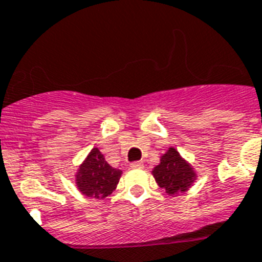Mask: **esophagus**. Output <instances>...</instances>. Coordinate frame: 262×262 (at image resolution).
<instances>
[{
    "instance_id": "obj_1",
    "label": "esophagus",
    "mask_w": 262,
    "mask_h": 262,
    "mask_svg": "<svg viewBox=\"0 0 262 262\" xmlns=\"http://www.w3.org/2000/svg\"><path fill=\"white\" fill-rule=\"evenodd\" d=\"M130 166L133 169H142L144 168V162L142 161H137V162H132Z\"/></svg>"
}]
</instances>
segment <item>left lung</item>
<instances>
[{
    "instance_id": "1",
    "label": "left lung",
    "mask_w": 262,
    "mask_h": 262,
    "mask_svg": "<svg viewBox=\"0 0 262 262\" xmlns=\"http://www.w3.org/2000/svg\"><path fill=\"white\" fill-rule=\"evenodd\" d=\"M151 174L157 185L165 189V192L172 197L185 193L197 180V173L192 164L186 161L173 146L160 157V164L153 168Z\"/></svg>"
}]
</instances>
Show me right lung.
<instances>
[{
  "label": "right lung",
  "instance_id": "obj_1",
  "mask_svg": "<svg viewBox=\"0 0 262 262\" xmlns=\"http://www.w3.org/2000/svg\"><path fill=\"white\" fill-rule=\"evenodd\" d=\"M122 170L107 164L98 148H93L74 173V182L82 194L94 199H105L118 185Z\"/></svg>",
  "mask_w": 262,
  "mask_h": 262
}]
</instances>
